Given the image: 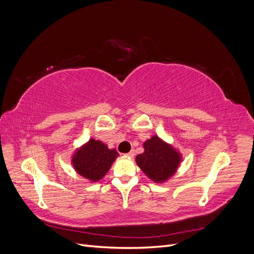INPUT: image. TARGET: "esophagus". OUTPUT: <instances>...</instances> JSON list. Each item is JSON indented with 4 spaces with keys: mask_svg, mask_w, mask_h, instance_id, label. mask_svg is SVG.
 I'll return each instance as SVG.
<instances>
[{
    "mask_svg": "<svg viewBox=\"0 0 254 254\" xmlns=\"http://www.w3.org/2000/svg\"><path fill=\"white\" fill-rule=\"evenodd\" d=\"M134 155H135V153H134V150H130V151L127 153V156H128L129 158H133V157H134Z\"/></svg>",
    "mask_w": 254,
    "mask_h": 254,
    "instance_id": "obj_1",
    "label": "esophagus"
}]
</instances>
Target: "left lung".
<instances>
[{
    "instance_id": "1",
    "label": "left lung",
    "mask_w": 254,
    "mask_h": 254,
    "mask_svg": "<svg viewBox=\"0 0 254 254\" xmlns=\"http://www.w3.org/2000/svg\"><path fill=\"white\" fill-rule=\"evenodd\" d=\"M135 161L148 178L155 182H163L176 172L180 155L172 146L153 135L144 143V152L137 155Z\"/></svg>"
}]
</instances>
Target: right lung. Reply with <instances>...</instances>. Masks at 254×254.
<instances>
[{
    "mask_svg": "<svg viewBox=\"0 0 254 254\" xmlns=\"http://www.w3.org/2000/svg\"><path fill=\"white\" fill-rule=\"evenodd\" d=\"M118 156L119 153L115 149H109L101 141L91 139L76 151L72 161L79 175L91 181H98L109 171Z\"/></svg>",
    "mask_w": 254,
    "mask_h": 254,
    "instance_id": "obj_1",
    "label": "right lung"
}]
</instances>
